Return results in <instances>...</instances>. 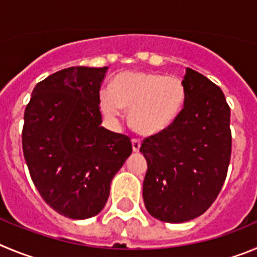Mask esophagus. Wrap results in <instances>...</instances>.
Listing matches in <instances>:
<instances>
[{"label": "esophagus", "instance_id": "obj_1", "mask_svg": "<svg viewBox=\"0 0 257 257\" xmlns=\"http://www.w3.org/2000/svg\"><path fill=\"white\" fill-rule=\"evenodd\" d=\"M132 147H133L134 152H138L141 149V141L137 140V138H133L132 140Z\"/></svg>", "mask_w": 257, "mask_h": 257}]
</instances>
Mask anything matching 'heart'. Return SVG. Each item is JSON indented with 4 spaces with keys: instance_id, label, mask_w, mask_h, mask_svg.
I'll return each mask as SVG.
<instances>
[{
    "instance_id": "b5f03b06",
    "label": "heart",
    "mask_w": 257,
    "mask_h": 257,
    "mask_svg": "<svg viewBox=\"0 0 257 257\" xmlns=\"http://www.w3.org/2000/svg\"><path fill=\"white\" fill-rule=\"evenodd\" d=\"M186 103V88L177 77L149 71H124L100 92V107L106 117L117 120L123 108L138 133H161L174 123Z\"/></svg>"
}]
</instances>
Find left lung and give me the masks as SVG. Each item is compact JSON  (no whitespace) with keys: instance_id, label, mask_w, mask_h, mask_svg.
<instances>
[{"instance_id":"8db88e82","label":"left lung","mask_w":257,"mask_h":257,"mask_svg":"<svg viewBox=\"0 0 257 257\" xmlns=\"http://www.w3.org/2000/svg\"><path fill=\"white\" fill-rule=\"evenodd\" d=\"M184 107L172 125L143 140V201L154 218L183 223L206 211L224 184L232 152L230 108L220 87L187 68Z\"/></svg>"}]
</instances>
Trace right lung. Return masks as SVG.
Returning <instances> with one entry per match:
<instances>
[{"label":"right lung","mask_w":257,"mask_h":257,"mask_svg":"<svg viewBox=\"0 0 257 257\" xmlns=\"http://www.w3.org/2000/svg\"><path fill=\"white\" fill-rule=\"evenodd\" d=\"M106 71L62 69L34 87L25 107L22 140L29 174L45 202L66 218L98 214L132 154L128 136L101 126Z\"/></svg>","instance_id":"obj_1"}]
</instances>
